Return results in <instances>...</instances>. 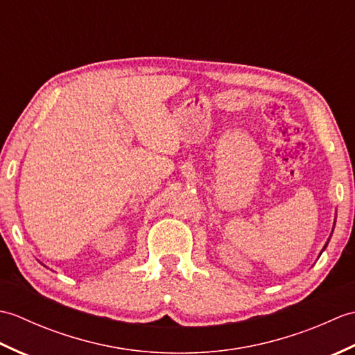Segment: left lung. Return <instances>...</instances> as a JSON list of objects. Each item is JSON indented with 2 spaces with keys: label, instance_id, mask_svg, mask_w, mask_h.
<instances>
[{
  "label": "left lung",
  "instance_id": "8db88e82",
  "mask_svg": "<svg viewBox=\"0 0 355 355\" xmlns=\"http://www.w3.org/2000/svg\"><path fill=\"white\" fill-rule=\"evenodd\" d=\"M327 245H328V243H327V244H325V247H327ZM325 247H323V250H325ZM323 250H322V252H323Z\"/></svg>",
  "mask_w": 355,
  "mask_h": 355
}]
</instances>
